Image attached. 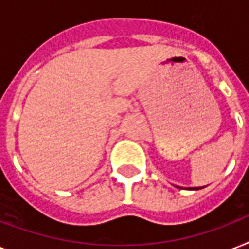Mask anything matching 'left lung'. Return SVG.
<instances>
[{"label": "left lung", "instance_id": "8db88e82", "mask_svg": "<svg viewBox=\"0 0 249 249\" xmlns=\"http://www.w3.org/2000/svg\"><path fill=\"white\" fill-rule=\"evenodd\" d=\"M190 189H191V190H199V189H201V187H190Z\"/></svg>", "mask_w": 249, "mask_h": 249}]
</instances>
